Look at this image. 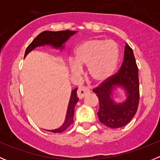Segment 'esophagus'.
Here are the masks:
<instances>
[{"label":"esophagus","instance_id":"obj_1","mask_svg":"<svg viewBox=\"0 0 160 160\" xmlns=\"http://www.w3.org/2000/svg\"><path fill=\"white\" fill-rule=\"evenodd\" d=\"M89 93L90 90L88 88H86V87H80V88H78V90H77V97L79 98V99H82V98H84Z\"/></svg>","mask_w":160,"mask_h":160}]
</instances>
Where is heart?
Wrapping results in <instances>:
<instances>
[{"label":"heart","instance_id":"1","mask_svg":"<svg viewBox=\"0 0 160 160\" xmlns=\"http://www.w3.org/2000/svg\"><path fill=\"white\" fill-rule=\"evenodd\" d=\"M118 45L112 40L93 38L80 43L74 51L70 62L71 73L78 76L82 67L88 66V76L97 83L108 79L115 70L118 60Z\"/></svg>","mask_w":160,"mask_h":160}]
</instances>
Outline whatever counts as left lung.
Returning <instances> with one entry per match:
<instances>
[{"mask_svg": "<svg viewBox=\"0 0 160 160\" xmlns=\"http://www.w3.org/2000/svg\"><path fill=\"white\" fill-rule=\"evenodd\" d=\"M122 86L127 94V100L118 104L112 99V90ZM99 100L98 118L111 128H122L133 118L139 102L138 70L132 48L126 43L124 60L120 70L93 90Z\"/></svg>", "mask_w": 160, "mask_h": 160, "instance_id": "obj_1", "label": "left lung"}]
</instances>
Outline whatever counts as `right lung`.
<instances>
[{
    "mask_svg": "<svg viewBox=\"0 0 160 160\" xmlns=\"http://www.w3.org/2000/svg\"><path fill=\"white\" fill-rule=\"evenodd\" d=\"M77 31H59V32H51V31H45L41 32L33 41L31 42L29 46L27 47L25 52V57L32 51L34 49L38 46H52L56 49H62L64 47V43L70 38V37L72 36L74 34H76ZM77 88H75L72 90L69 101L68 108H67V115L64 123L59 127V128H56L54 130H47L49 132H54V133H59V132H64L71 124L73 122V114L74 108L78 102L79 98L77 95Z\"/></svg>",
    "mask_w": 160,
    "mask_h": 160,
    "instance_id": "right-lung-1",
    "label": "right lung"
}]
</instances>
